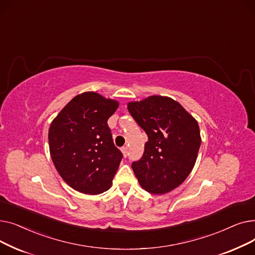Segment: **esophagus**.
Instances as JSON below:
<instances>
[{"mask_svg": "<svg viewBox=\"0 0 255 255\" xmlns=\"http://www.w3.org/2000/svg\"><path fill=\"white\" fill-rule=\"evenodd\" d=\"M121 151H122L124 157H127V155H128V148H127V146H123V148L121 149Z\"/></svg>", "mask_w": 255, "mask_h": 255, "instance_id": "34e87169", "label": "esophagus"}]
</instances>
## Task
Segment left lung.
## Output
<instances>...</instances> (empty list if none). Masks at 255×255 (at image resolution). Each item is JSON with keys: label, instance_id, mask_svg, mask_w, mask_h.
Returning <instances> with one entry per match:
<instances>
[{"label": "left lung", "instance_id": "8db88e82", "mask_svg": "<svg viewBox=\"0 0 255 255\" xmlns=\"http://www.w3.org/2000/svg\"><path fill=\"white\" fill-rule=\"evenodd\" d=\"M128 111L148 135L141 158L131 164L141 188L152 194L177 188L191 172L202 142L196 120L163 96L129 102Z\"/></svg>", "mask_w": 255, "mask_h": 255}]
</instances>
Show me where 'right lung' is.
Here are the masks:
<instances>
[{
  "label": "right lung",
  "instance_id": "obj_1",
  "mask_svg": "<svg viewBox=\"0 0 255 255\" xmlns=\"http://www.w3.org/2000/svg\"><path fill=\"white\" fill-rule=\"evenodd\" d=\"M119 103L95 92L75 96L48 131L49 151L60 176L86 194L109 190L123 154L114 143L107 120Z\"/></svg>",
  "mask_w": 255,
  "mask_h": 255
}]
</instances>
